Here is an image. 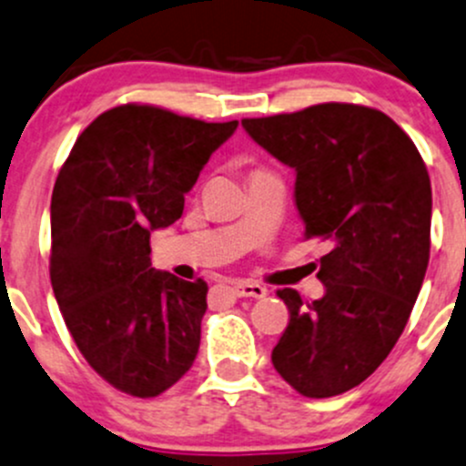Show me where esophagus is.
Returning a JSON list of instances; mask_svg holds the SVG:
<instances>
[{"label":"esophagus","mask_w":466,"mask_h":466,"mask_svg":"<svg viewBox=\"0 0 466 466\" xmlns=\"http://www.w3.org/2000/svg\"><path fill=\"white\" fill-rule=\"evenodd\" d=\"M231 291L238 299H265L267 296V289L262 285H258V282H248V280H239L235 282L231 287Z\"/></svg>","instance_id":"obj_1"}]
</instances>
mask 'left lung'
Listing matches in <instances>:
<instances>
[{
    "label": "left lung",
    "mask_w": 466,
    "mask_h": 466,
    "mask_svg": "<svg viewBox=\"0 0 466 466\" xmlns=\"http://www.w3.org/2000/svg\"><path fill=\"white\" fill-rule=\"evenodd\" d=\"M242 127L294 167L305 238L329 244L316 273L323 299L278 291L289 325L271 363L300 395H340L381 366L409 323L431 253L429 170L409 134L363 105H311Z\"/></svg>",
    "instance_id": "1"
}]
</instances>
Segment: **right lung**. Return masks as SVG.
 Instances as JSON below:
<instances>
[{
	"label": "right lung",
	"instance_id": "obj_1",
	"mask_svg": "<svg viewBox=\"0 0 466 466\" xmlns=\"http://www.w3.org/2000/svg\"><path fill=\"white\" fill-rule=\"evenodd\" d=\"M238 127L118 105L85 127L51 198V285L66 329L116 390L157 397L193 366L204 280L150 262V233L184 213L201 167Z\"/></svg>",
	"mask_w": 466,
	"mask_h": 466
}]
</instances>
